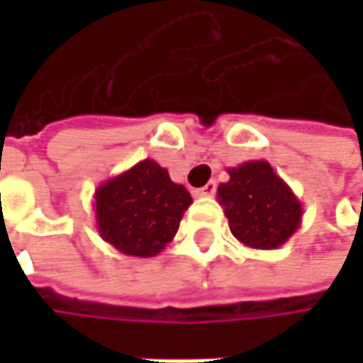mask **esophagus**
<instances>
[{
    "instance_id": "esophagus-1",
    "label": "esophagus",
    "mask_w": 363,
    "mask_h": 363,
    "mask_svg": "<svg viewBox=\"0 0 363 363\" xmlns=\"http://www.w3.org/2000/svg\"><path fill=\"white\" fill-rule=\"evenodd\" d=\"M216 193V182L210 181L206 186H201V189H195V195L197 197H212Z\"/></svg>"
}]
</instances>
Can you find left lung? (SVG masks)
Wrapping results in <instances>:
<instances>
[{
  "instance_id": "obj_1",
  "label": "left lung",
  "mask_w": 363,
  "mask_h": 363,
  "mask_svg": "<svg viewBox=\"0 0 363 363\" xmlns=\"http://www.w3.org/2000/svg\"><path fill=\"white\" fill-rule=\"evenodd\" d=\"M229 181L218 184V203L231 233L248 248L275 250L303 223V203L264 160L229 168Z\"/></svg>"
}]
</instances>
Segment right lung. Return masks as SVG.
Returning a JSON list of instances; mask_svg holds the SVG:
<instances>
[{
  "mask_svg": "<svg viewBox=\"0 0 363 363\" xmlns=\"http://www.w3.org/2000/svg\"><path fill=\"white\" fill-rule=\"evenodd\" d=\"M191 203V193L172 181L166 168L143 160L94 191L96 229L119 252L157 256L174 240Z\"/></svg>",
  "mask_w": 363,
  "mask_h": 363,
  "instance_id": "1",
  "label": "right lung"
}]
</instances>
